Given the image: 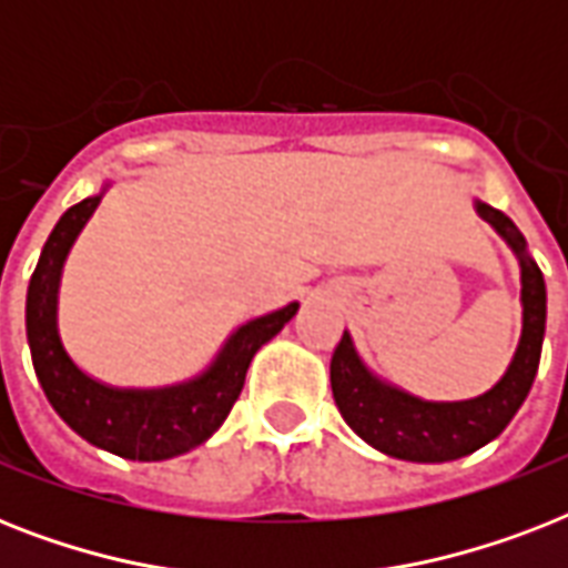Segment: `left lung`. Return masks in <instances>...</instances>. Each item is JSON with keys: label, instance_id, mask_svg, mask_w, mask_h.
I'll return each mask as SVG.
<instances>
[{"label": "left lung", "instance_id": "1", "mask_svg": "<svg viewBox=\"0 0 568 568\" xmlns=\"http://www.w3.org/2000/svg\"><path fill=\"white\" fill-rule=\"evenodd\" d=\"M477 214L501 235L521 267V338L510 368L489 392L471 400H422L386 379L374 377L359 359L354 338L345 336L333 351L329 383L342 418L372 448L409 463H448L484 448L513 422L525 404L546 336V280L530 258L525 235L493 205L475 200Z\"/></svg>", "mask_w": 568, "mask_h": 568}]
</instances>
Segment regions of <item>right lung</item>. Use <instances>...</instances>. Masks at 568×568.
Wrapping results in <instances>:
<instances>
[{
  "mask_svg": "<svg viewBox=\"0 0 568 568\" xmlns=\"http://www.w3.org/2000/svg\"><path fill=\"white\" fill-rule=\"evenodd\" d=\"M102 194L70 205L40 250L38 267L26 294V336L43 395L82 439L123 459L180 457L203 445L239 400L250 359L265 342L297 315L301 303L267 312L241 324L194 379L164 388H114L88 377L61 345L58 333V285L67 253L97 212Z\"/></svg>",
  "mask_w": 568,
  "mask_h": 568,
  "instance_id": "add662e5",
  "label": "right lung"
}]
</instances>
